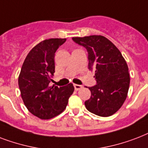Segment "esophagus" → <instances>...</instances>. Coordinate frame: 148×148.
I'll list each match as a JSON object with an SVG mask.
<instances>
[{
	"label": "esophagus",
	"instance_id": "34e87169",
	"mask_svg": "<svg viewBox=\"0 0 148 148\" xmlns=\"http://www.w3.org/2000/svg\"><path fill=\"white\" fill-rule=\"evenodd\" d=\"M74 88H75V90H79L80 89H82V86L81 85H77V84H75L74 85Z\"/></svg>",
	"mask_w": 148,
	"mask_h": 148
}]
</instances>
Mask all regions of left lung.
I'll use <instances>...</instances> for the list:
<instances>
[{
    "mask_svg": "<svg viewBox=\"0 0 148 148\" xmlns=\"http://www.w3.org/2000/svg\"><path fill=\"white\" fill-rule=\"evenodd\" d=\"M88 52V69L95 71L97 84L89 87L91 97L85 102L88 110L100 116L113 115L127 96L130 75L119 49L102 35L73 38Z\"/></svg>",
    "mask_w": 148,
    "mask_h": 148,
    "instance_id": "1",
    "label": "left lung"
}]
</instances>
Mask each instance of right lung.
Wrapping results in <instances>:
<instances>
[{
  "mask_svg": "<svg viewBox=\"0 0 148 148\" xmlns=\"http://www.w3.org/2000/svg\"><path fill=\"white\" fill-rule=\"evenodd\" d=\"M66 38H50L40 42L25 58L18 77L21 96L33 115L49 120L66 109L73 93L72 83L62 87L51 86L55 73V53Z\"/></svg>",
  "mask_w": 148,
  "mask_h": 148,
  "instance_id": "obj_1",
  "label": "right lung"
}]
</instances>
